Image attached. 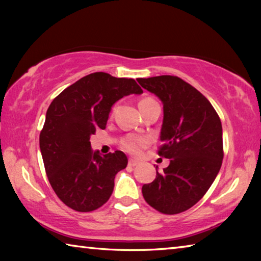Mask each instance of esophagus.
<instances>
[{"label":"esophagus","mask_w":261,"mask_h":261,"mask_svg":"<svg viewBox=\"0 0 261 261\" xmlns=\"http://www.w3.org/2000/svg\"><path fill=\"white\" fill-rule=\"evenodd\" d=\"M139 163H140V162H139L138 160H135V159H130V160H129V166H131V167L138 166Z\"/></svg>","instance_id":"1"}]
</instances>
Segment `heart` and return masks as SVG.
Masks as SVG:
<instances>
[{"label":"heart","mask_w":261,"mask_h":261,"mask_svg":"<svg viewBox=\"0 0 261 261\" xmlns=\"http://www.w3.org/2000/svg\"><path fill=\"white\" fill-rule=\"evenodd\" d=\"M151 101H154V100L148 99V98L143 99L139 102V105L151 102ZM147 143H148V139L144 138V137H131L130 139H127L124 143V148L132 154H138L141 148H144L145 146H146Z\"/></svg>","instance_id":"heart-1"}]
</instances>
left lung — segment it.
I'll use <instances>...</instances> for the list:
<instances>
[{"label": "left lung", "instance_id": "obj_1", "mask_svg": "<svg viewBox=\"0 0 261 261\" xmlns=\"http://www.w3.org/2000/svg\"><path fill=\"white\" fill-rule=\"evenodd\" d=\"M163 105L159 154L169 166L141 192L149 206L163 214L191 208L211 188L223 159L219 115L199 91L175 76L137 79Z\"/></svg>", "mask_w": 261, "mask_h": 261}]
</instances>
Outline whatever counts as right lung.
Wrapping results in <instances>:
<instances>
[{"label": "right lung", "mask_w": 261, "mask_h": 261, "mask_svg": "<svg viewBox=\"0 0 261 261\" xmlns=\"http://www.w3.org/2000/svg\"><path fill=\"white\" fill-rule=\"evenodd\" d=\"M141 93L135 79L94 72L53 100L40 134V151L53 190L70 208L94 211L112 196L115 175L126 167L127 158L122 151L106 155L93 151L91 135L105 129L116 101Z\"/></svg>", "instance_id": "obj_1"}]
</instances>
